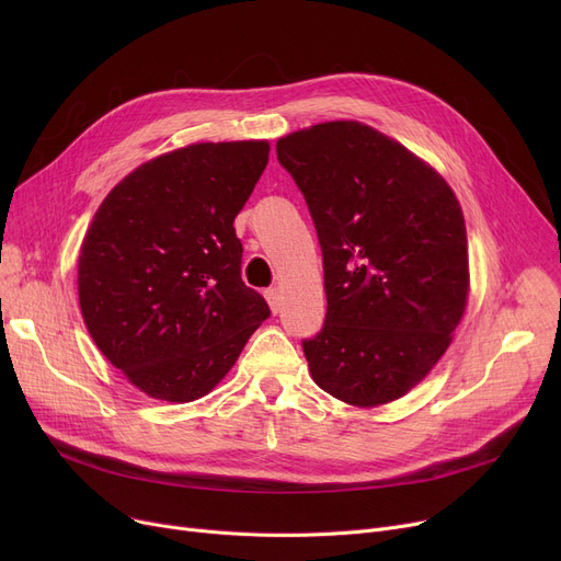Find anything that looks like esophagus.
<instances>
[{"label": "esophagus", "instance_id": "esophagus-1", "mask_svg": "<svg viewBox=\"0 0 561 561\" xmlns=\"http://www.w3.org/2000/svg\"><path fill=\"white\" fill-rule=\"evenodd\" d=\"M265 300H268V305H271V309H273V313H277L279 311V307H282V296H279V288H268L265 290Z\"/></svg>", "mask_w": 561, "mask_h": 561}]
</instances>
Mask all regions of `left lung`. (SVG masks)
Masks as SVG:
<instances>
[{
	"instance_id": "obj_1",
	"label": "left lung",
	"mask_w": 561,
	"mask_h": 561,
	"mask_svg": "<svg viewBox=\"0 0 561 561\" xmlns=\"http://www.w3.org/2000/svg\"><path fill=\"white\" fill-rule=\"evenodd\" d=\"M318 233L328 313L302 341L316 385L357 407L402 398L466 309L468 245L444 176L368 125L322 123L277 140Z\"/></svg>"
}]
</instances>
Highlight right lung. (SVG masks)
I'll list each match as a JSON object with an SVG mask.
<instances>
[{"label":"right lung","mask_w":561,"mask_h":561,"mask_svg":"<svg viewBox=\"0 0 561 561\" xmlns=\"http://www.w3.org/2000/svg\"><path fill=\"white\" fill-rule=\"evenodd\" d=\"M265 140L197 142L142 163L85 231L79 305L102 355L168 402L209 393L271 316L241 279L233 229L268 165Z\"/></svg>","instance_id":"1"}]
</instances>
